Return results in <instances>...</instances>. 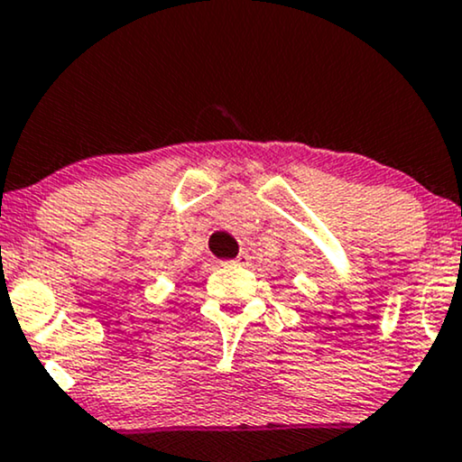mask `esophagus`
I'll return each mask as SVG.
<instances>
[{"instance_id": "1", "label": "esophagus", "mask_w": 462, "mask_h": 462, "mask_svg": "<svg viewBox=\"0 0 462 462\" xmlns=\"http://www.w3.org/2000/svg\"><path fill=\"white\" fill-rule=\"evenodd\" d=\"M249 263V255L247 254H238L235 260H232L230 264H236V266H245Z\"/></svg>"}]
</instances>
